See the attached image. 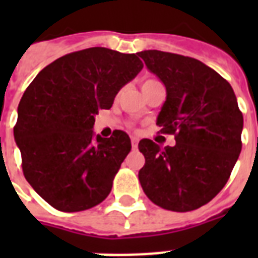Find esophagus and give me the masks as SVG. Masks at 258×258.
<instances>
[{
  "label": "esophagus",
  "instance_id": "1",
  "mask_svg": "<svg viewBox=\"0 0 258 258\" xmlns=\"http://www.w3.org/2000/svg\"><path fill=\"white\" fill-rule=\"evenodd\" d=\"M138 143H139V139L137 137H133L131 138V145H133L134 149H137L138 147Z\"/></svg>",
  "mask_w": 258,
  "mask_h": 258
}]
</instances>
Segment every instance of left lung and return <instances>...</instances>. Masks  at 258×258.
<instances>
[{
	"label": "left lung",
	"mask_w": 258,
	"mask_h": 258,
	"mask_svg": "<svg viewBox=\"0 0 258 258\" xmlns=\"http://www.w3.org/2000/svg\"><path fill=\"white\" fill-rule=\"evenodd\" d=\"M166 87L158 115L162 134L175 145L162 149L142 139L146 163L139 180L154 204L172 212L204 206L222 190L241 153L244 117L232 86L196 58L162 50L139 52Z\"/></svg>",
	"instance_id": "left-lung-1"
}]
</instances>
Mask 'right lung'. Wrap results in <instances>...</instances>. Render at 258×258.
Listing matches in <instances>:
<instances>
[{
  "label": "right lung",
  "mask_w": 258,
  "mask_h": 258,
  "mask_svg": "<svg viewBox=\"0 0 258 258\" xmlns=\"http://www.w3.org/2000/svg\"><path fill=\"white\" fill-rule=\"evenodd\" d=\"M142 68L138 53L95 46L54 60L26 88L14 141L26 180L50 206L83 212L107 198L131 141L120 130L95 137V115Z\"/></svg>",
  "instance_id": "add662e5"
}]
</instances>
